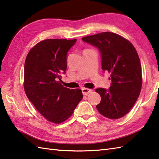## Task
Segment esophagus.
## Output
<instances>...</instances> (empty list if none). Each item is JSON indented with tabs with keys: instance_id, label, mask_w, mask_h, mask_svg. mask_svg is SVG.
Segmentation results:
<instances>
[{
	"instance_id": "34e87169",
	"label": "esophagus",
	"mask_w": 159,
	"mask_h": 159,
	"mask_svg": "<svg viewBox=\"0 0 159 159\" xmlns=\"http://www.w3.org/2000/svg\"><path fill=\"white\" fill-rule=\"evenodd\" d=\"M82 92L83 95H88L90 92H92V89L88 88H82Z\"/></svg>"
}]
</instances>
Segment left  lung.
Returning <instances> with one entry per match:
<instances>
[{"instance_id": "obj_1", "label": "left lung", "mask_w": 159, "mask_h": 159, "mask_svg": "<svg viewBox=\"0 0 159 159\" xmlns=\"http://www.w3.org/2000/svg\"><path fill=\"white\" fill-rule=\"evenodd\" d=\"M82 40L98 48L102 70L111 74L110 88L96 89L101 97L96 109L108 119H120L132 108L141 90V65L137 52L129 40L112 32L85 36Z\"/></svg>"}]
</instances>
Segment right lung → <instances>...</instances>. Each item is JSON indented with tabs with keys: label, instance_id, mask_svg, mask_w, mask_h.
<instances>
[{
	"label": "right lung",
	"instance_id": "1",
	"mask_svg": "<svg viewBox=\"0 0 159 159\" xmlns=\"http://www.w3.org/2000/svg\"><path fill=\"white\" fill-rule=\"evenodd\" d=\"M76 39H47L30 49L25 62L24 89L43 117L61 123L73 114L83 98L81 89L61 83L67 69V54Z\"/></svg>",
	"mask_w": 159,
	"mask_h": 159
}]
</instances>
